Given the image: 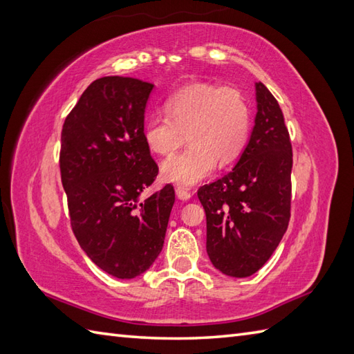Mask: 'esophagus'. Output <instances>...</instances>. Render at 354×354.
Returning <instances> with one entry per match:
<instances>
[{"label": "esophagus", "instance_id": "esophagus-1", "mask_svg": "<svg viewBox=\"0 0 354 354\" xmlns=\"http://www.w3.org/2000/svg\"><path fill=\"white\" fill-rule=\"evenodd\" d=\"M175 192H176L178 199H180V201H188L192 197V193L185 190V188H183V187H176Z\"/></svg>", "mask_w": 354, "mask_h": 354}]
</instances>
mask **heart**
Masks as SVG:
<instances>
[{
	"instance_id": "heart-1",
	"label": "heart",
	"mask_w": 354,
	"mask_h": 354,
	"mask_svg": "<svg viewBox=\"0 0 354 354\" xmlns=\"http://www.w3.org/2000/svg\"><path fill=\"white\" fill-rule=\"evenodd\" d=\"M167 114H153L143 125L145 143L157 155L185 147L161 166L167 183L192 187L218 166L240 157L252 131V106L240 90L217 84H194L178 90L166 101Z\"/></svg>"
}]
</instances>
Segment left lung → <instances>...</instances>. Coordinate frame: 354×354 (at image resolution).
<instances>
[{"instance_id": "left-lung-1", "label": "left lung", "mask_w": 354, "mask_h": 354, "mask_svg": "<svg viewBox=\"0 0 354 354\" xmlns=\"http://www.w3.org/2000/svg\"><path fill=\"white\" fill-rule=\"evenodd\" d=\"M248 146L223 178L199 188L207 214V252L217 270L248 277L266 264L286 232L292 149L276 97L262 83Z\"/></svg>"}]
</instances>
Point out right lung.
Here are the masks:
<instances>
[{
	"mask_svg": "<svg viewBox=\"0 0 354 354\" xmlns=\"http://www.w3.org/2000/svg\"><path fill=\"white\" fill-rule=\"evenodd\" d=\"M153 84L128 77L93 81L66 118L60 171L72 231L95 264L133 279L158 258L175 190L142 199L158 175L143 138Z\"/></svg>",
	"mask_w": 354,
	"mask_h": 354,
	"instance_id": "right-lung-1",
	"label": "right lung"
}]
</instances>
